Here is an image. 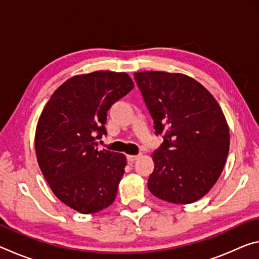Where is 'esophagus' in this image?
Returning a JSON list of instances; mask_svg holds the SVG:
<instances>
[{
  "mask_svg": "<svg viewBox=\"0 0 259 259\" xmlns=\"http://www.w3.org/2000/svg\"><path fill=\"white\" fill-rule=\"evenodd\" d=\"M140 157V154L138 155H126V160H128V162H130V163H133V162H135L137 159H139Z\"/></svg>",
  "mask_w": 259,
  "mask_h": 259,
  "instance_id": "34e87169",
  "label": "esophagus"
}]
</instances>
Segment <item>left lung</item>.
Listing matches in <instances>:
<instances>
[{
    "mask_svg": "<svg viewBox=\"0 0 259 259\" xmlns=\"http://www.w3.org/2000/svg\"><path fill=\"white\" fill-rule=\"evenodd\" d=\"M162 145L153 153L148 190L166 202L187 204L218 181L230 150V130L213 96L181 73H135Z\"/></svg>",
    "mask_w": 259,
    "mask_h": 259,
    "instance_id": "left-lung-1",
    "label": "left lung"
}]
</instances>
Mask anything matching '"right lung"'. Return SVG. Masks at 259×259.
I'll return each instance as SVG.
<instances>
[{"instance_id":"add662e5","label":"right lung","mask_w":259,"mask_h":259,"mask_svg":"<svg viewBox=\"0 0 259 259\" xmlns=\"http://www.w3.org/2000/svg\"><path fill=\"white\" fill-rule=\"evenodd\" d=\"M133 88L123 72L75 75L52 94L41 113L35 133L38 165L54 194L78 212H98L115 200L125 155L98 151L96 139L107 134L108 109Z\"/></svg>"}]
</instances>
